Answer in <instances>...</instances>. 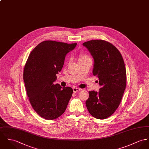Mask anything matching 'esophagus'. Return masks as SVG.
<instances>
[{"label": "esophagus", "mask_w": 149, "mask_h": 149, "mask_svg": "<svg viewBox=\"0 0 149 149\" xmlns=\"http://www.w3.org/2000/svg\"><path fill=\"white\" fill-rule=\"evenodd\" d=\"M73 91L74 93H77V92H80L81 91V89H80L79 88H77V87H73Z\"/></svg>", "instance_id": "obj_1"}]
</instances>
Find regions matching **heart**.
<instances>
[{
    "label": "heart",
    "mask_w": 149,
    "mask_h": 149,
    "mask_svg": "<svg viewBox=\"0 0 149 149\" xmlns=\"http://www.w3.org/2000/svg\"><path fill=\"white\" fill-rule=\"evenodd\" d=\"M90 58V57L88 55L85 54H81L80 55V56H79V61L85 60V59H86V58Z\"/></svg>",
    "instance_id": "1"
}]
</instances>
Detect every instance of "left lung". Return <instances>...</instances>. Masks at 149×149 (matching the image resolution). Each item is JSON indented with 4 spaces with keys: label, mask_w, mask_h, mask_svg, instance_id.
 I'll use <instances>...</instances> for the list:
<instances>
[{
    "label": "left lung",
    "mask_w": 149,
    "mask_h": 149,
    "mask_svg": "<svg viewBox=\"0 0 149 149\" xmlns=\"http://www.w3.org/2000/svg\"><path fill=\"white\" fill-rule=\"evenodd\" d=\"M94 59L93 74L101 86L98 92H89L86 106L95 118L106 119L119 107L126 86V72L122 55L112 44L102 40L85 42Z\"/></svg>",
    "instance_id": "8db88e82"
}]
</instances>
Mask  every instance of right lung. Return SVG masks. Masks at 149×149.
I'll return each instance as SVG.
<instances>
[{
    "label": "right lung",
    "instance_id": "add662e5",
    "mask_svg": "<svg viewBox=\"0 0 149 149\" xmlns=\"http://www.w3.org/2000/svg\"><path fill=\"white\" fill-rule=\"evenodd\" d=\"M76 45L44 41L28 56L23 79L31 105L42 118L54 120L67 109L73 89L53 83L57 79L56 74L62 69L66 55Z\"/></svg>",
    "mask_w": 149,
    "mask_h": 149
}]
</instances>
